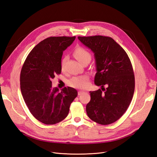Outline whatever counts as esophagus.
Masks as SVG:
<instances>
[{
    "label": "esophagus",
    "instance_id": "34e87169",
    "mask_svg": "<svg viewBox=\"0 0 157 157\" xmlns=\"http://www.w3.org/2000/svg\"><path fill=\"white\" fill-rule=\"evenodd\" d=\"M82 93H84L83 91H78V96H80V95H81Z\"/></svg>",
    "mask_w": 157,
    "mask_h": 157
}]
</instances>
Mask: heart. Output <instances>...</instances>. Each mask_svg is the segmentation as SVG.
<instances>
[{
	"instance_id": "heart-1",
	"label": "heart",
	"mask_w": 157,
	"mask_h": 157,
	"mask_svg": "<svg viewBox=\"0 0 157 157\" xmlns=\"http://www.w3.org/2000/svg\"><path fill=\"white\" fill-rule=\"evenodd\" d=\"M74 55L76 58L78 59L79 62L81 63L86 58H91V55L89 52L81 47H78L75 50ZM67 60V57L65 56L63 58L62 60L61 61V67L62 70L64 68V65L66 61ZM69 85L71 87L79 89H84L88 87L89 85V78L87 75H81L77 76V77H74L69 80Z\"/></svg>"
}]
</instances>
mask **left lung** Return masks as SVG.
<instances>
[{
	"mask_svg": "<svg viewBox=\"0 0 157 157\" xmlns=\"http://www.w3.org/2000/svg\"><path fill=\"white\" fill-rule=\"evenodd\" d=\"M78 39L94 52L97 71L94 83L101 87L90 92L87 115L99 124H110L126 111L134 95L135 78L131 61L124 50L111 37L96 35Z\"/></svg>",
	"mask_w": 157,
	"mask_h": 157,
	"instance_id": "1",
	"label": "left lung"
}]
</instances>
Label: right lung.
Wrapping results in <instances>:
<instances>
[{"instance_id": "right-lung-1", "label": "right lung", "mask_w": 157, "mask_h": 157, "mask_svg": "<svg viewBox=\"0 0 157 157\" xmlns=\"http://www.w3.org/2000/svg\"><path fill=\"white\" fill-rule=\"evenodd\" d=\"M75 36H51L40 42L27 56L21 71L20 88L29 111L45 124H54L67 117L78 92L71 87L59 90L52 79L61 72L63 52Z\"/></svg>"}]
</instances>
